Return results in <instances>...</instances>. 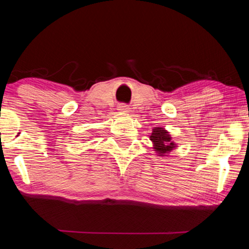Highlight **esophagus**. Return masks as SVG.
I'll list each match as a JSON object with an SVG mask.
<instances>
[{"instance_id":"obj_1","label":"esophagus","mask_w":249,"mask_h":249,"mask_svg":"<svg viewBox=\"0 0 249 249\" xmlns=\"http://www.w3.org/2000/svg\"><path fill=\"white\" fill-rule=\"evenodd\" d=\"M119 109L121 112H128V107L127 105H125V104H121L120 107H119Z\"/></svg>"}]
</instances>
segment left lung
I'll use <instances>...</instances> for the list:
<instances>
[{
    "instance_id": "left-lung-1",
    "label": "left lung",
    "mask_w": 249,
    "mask_h": 249,
    "mask_svg": "<svg viewBox=\"0 0 249 249\" xmlns=\"http://www.w3.org/2000/svg\"><path fill=\"white\" fill-rule=\"evenodd\" d=\"M150 141L154 142V149L159 156H167L176 148V144L171 141L170 135L162 127H155L150 135Z\"/></svg>"
}]
</instances>
